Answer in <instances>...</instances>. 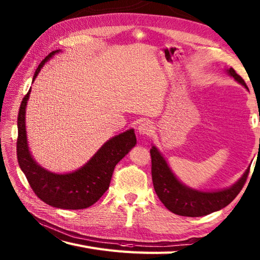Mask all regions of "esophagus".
<instances>
[{
    "mask_svg": "<svg viewBox=\"0 0 260 260\" xmlns=\"http://www.w3.org/2000/svg\"><path fill=\"white\" fill-rule=\"evenodd\" d=\"M137 132H139V134L142 136L151 135L153 132V125L150 121H143L142 124H140L139 128H137Z\"/></svg>",
    "mask_w": 260,
    "mask_h": 260,
    "instance_id": "obj_1",
    "label": "esophagus"
}]
</instances>
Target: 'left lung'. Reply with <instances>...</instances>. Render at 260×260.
Masks as SVG:
<instances>
[{
    "mask_svg": "<svg viewBox=\"0 0 260 260\" xmlns=\"http://www.w3.org/2000/svg\"><path fill=\"white\" fill-rule=\"evenodd\" d=\"M227 73L248 89L245 80L236 73L235 69L230 68ZM150 153L154 190L159 200L171 212L183 217H202L227 207L241 191L250 169V167L248 168L244 175L227 189L200 191L181 183L155 146H152Z\"/></svg>",
    "mask_w": 260,
    "mask_h": 260,
    "instance_id": "1",
    "label": "left lung"
}]
</instances>
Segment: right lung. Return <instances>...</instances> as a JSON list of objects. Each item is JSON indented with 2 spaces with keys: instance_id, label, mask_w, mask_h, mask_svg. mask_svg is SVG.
<instances>
[{
  "instance_id": "obj_1",
  "label": "right lung",
  "mask_w": 260,
  "mask_h": 260,
  "mask_svg": "<svg viewBox=\"0 0 260 260\" xmlns=\"http://www.w3.org/2000/svg\"><path fill=\"white\" fill-rule=\"evenodd\" d=\"M60 50H54L42 60L37 68L33 81L48 60ZM31 88L22 99L18 115L16 154L19 165L39 199L49 206L79 210L96 203L109 187L114 169L136 144L134 129L131 128L108 140L85 165L70 173H53L40 167L29 151L25 129V108Z\"/></svg>"
}]
</instances>
